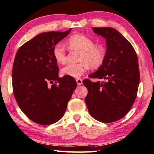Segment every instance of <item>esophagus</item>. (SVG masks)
<instances>
[{"mask_svg":"<svg viewBox=\"0 0 154 154\" xmlns=\"http://www.w3.org/2000/svg\"><path fill=\"white\" fill-rule=\"evenodd\" d=\"M76 82H77L78 85H81L83 84V80L78 78V79H76Z\"/></svg>","mask_w":154,"mask_h":154,"instance_id":"34e87169","label":"esophagus"}]
</instances>
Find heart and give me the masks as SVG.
Returning a JSON list of instances; mask_svg holds the SVG:
<instances>
[{
	"instance_id": "heart-1",
	"label": "heart",
	"mask_w": 154,
	"mask_h": 154,
	"mask_svg": "<svg viewBox=\"0 0 154 154\" xmlns=\"http://www.w3.org/2000/svg\"><path fill=\"white\" fill-rule=\"evenodd\" d=\"M66 44L70 49L81 51L79 63H70L61 70L63 75L66 76L79 78L90 67L96 69L103 63L105 51L101 45H95L91 38L81 34H75L69 37ZM53 56L56 61L61 64L65 63L67 55L65 48L61 45H57L53 49Z\"/></svg>"
}]
</instances>
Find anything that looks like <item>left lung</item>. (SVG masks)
<instances>
[{
    "mask_svg": "<svg viewBox=\"0 0 154 154\" xmlns=\"http://www.w3.org/2000/svg\"><path fill=\"white\" fill-rule=\"evenodd\" d=\"M93 31L105 38L107 48L103 63L89 77L105 81H83L88 90L85 103L93 118L113 122L129 112L136 98L140 83L137 57L131 43L116 29L94 27Z\"/></svg>",
    "mask_w": 154,
    "mask_h": 154,
    "instance_id": "8db88e82",
    "label": "left lung"
}]
</instances>
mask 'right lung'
Segmentation results:
<instances>
[{"mask_svg": "<svg viewBox=\"0 0 154 154\" xmlns=\"http://www.w3.org/2000/svg\"><path fill=\"white\" fill-rule=\"evenodd\" d=\"M71 31L40 33L22 45L15 56L12 73L14 96L23 112L38 124L58 122L77 87L73 77L59 78L53 56L54 47Z\"/></svg>", "mask_w": 154, "mask_h": 154, "instance_id": "obj_1", "label": "right lung"}]
</instances>
